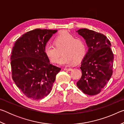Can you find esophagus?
<instances>
[{"mask_svg":"<svg viewBox=\"0 0 124 124\" xmlns=\"http://www.w3.org/2000/svg\"><path fill=\"white\" fill-rule=\"evenodd\" d=\"M64 70H67V71H70L72 70V68H64Z\"/></svg>","mask_w":124,"mask_h":124,"instance_id":"1","label":"esophagus"}]
</instances>
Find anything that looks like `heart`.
Here are the masks:
<instances>
[{
    "label": "heart",
    "instance_id": "obj_1",
    "mask_svg": "<svg viewBox=\"0 0 124 124\" xmlns=\"http://www.w3.org/2000/svg\"><path fill=\"white\" fill-rule=\"evenodd\" d=\"M58 63L63 66H70L79 62L84 57L87 51V45L83 39L76 38L68 32H64L56 38L54 44L47 43L45 52L53 63H57L61 54Z\"/></svg>",
    "mask_w": 124,
    "mask_h": 124
}]
</instances>
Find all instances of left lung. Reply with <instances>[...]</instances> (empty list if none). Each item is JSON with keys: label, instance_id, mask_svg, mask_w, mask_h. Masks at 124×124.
Here are the masks:
<instances>
[{"label": "left lung", "instance_id": "1", "mask_svg": "<svg viewBox=\"0 0 124 124\" xmlns=\"http://www.w3.org/2000/svg\"><path fill=\"white\" fill-rule=\"evenodd\" d=\"M77 32L85 40L88 47L80 67L82 76L77 85L86 95H95L100 93L113 74L114 54L110 42L103 34L86 28Z\"/></svg>", "mask_w": 124, "mask_h": 124}]
</instances>
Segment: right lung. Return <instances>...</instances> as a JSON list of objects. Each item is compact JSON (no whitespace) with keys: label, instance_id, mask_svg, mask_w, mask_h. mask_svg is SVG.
I'll use <instances>...</instances> for the list:
<instances>
[{"label":"right lung","instance_id":"right-lung-1","mask_svg":"<svg viewBox=\"0 0 124 124\" xmlns=\"http://www.w3.org/2000/svg\"><path fill=\"white\" fill-rule=\"evenodd\" d=\"M57 30L35 29L17 40L11 56L12 78L20 90L33 100L45 98L51 92L59 67L50 64L45 47Z\"/></svg>","mask_w":124,"mask_h":124}]
</instances>
